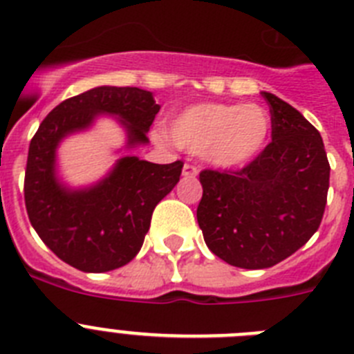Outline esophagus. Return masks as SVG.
Returning a JSON list of instances; mask_svg holds the SVG:
<instances>
[{
    "label": "esophagus",
    "instance_id": "1",
    "mask_svg": "<svg viewBox=\"0 0 354 354\" xmlns=\"http://www.w3.org/2000/svg\"><path fill=\"white\" fill-rule=\"evenodd\" d=\"M183 175L184 177H196L198 175V167H195L192 162H186L183 168Z\"/></svg>",
    "mask_w": 354,
    "mask_h": 354
}]
</instances>
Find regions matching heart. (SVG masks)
Returning a JSON list of instances; mask_svg holds the SVG:
<instances>
[{"mask_svg":"<svg viewBox=\"0 0 354 354\" xmlns=\"http://www.w3.org/2000/svg\"><path fill=\"white\" fill-rule=\"evenodd\" d=\"M270 131V113L259 104L216 102L189 106L168 127L175 145L220 168L252 161L264 149Z\"/></svg>","mask_w":354,"mask_h":354,"instance_id":"obj_1","label":"heart"}]
</instances>
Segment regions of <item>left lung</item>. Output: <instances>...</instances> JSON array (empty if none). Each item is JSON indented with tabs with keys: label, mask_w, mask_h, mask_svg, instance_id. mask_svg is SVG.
<instances>
[{
	"label": "left lung",
	"mask_w": 354,
	"mask_h": 354,
	"mask_svg": "<svg viewBox=\"0 0 354 354\" xmlns=\"http://www.w3.org/2000/svg\"><path fill=\"white\" fill-rule=\"evenodd\" d=\"M271 142L237 170H202L196 220L216 257L264 270L301 248L323 220L330 162L319 131L298 109L262 92Z\"/></svg>",
	"instance_id": "obj_1"
}]
</instances>
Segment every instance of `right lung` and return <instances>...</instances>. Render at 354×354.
Segmentation results:
<instances>
[{
    "mask_svg": "<svg viewBox=\"0 0 354 354\" xmlns=\"http://www.w3.org/2000/svg\"><path fill=\"white\" fill-rule=\"evenodd\" d=\"M158 111L147 90L97 86L60 102L31 138L24 174L28 218L48 248L72 268L102 273L133 261L156 205L179 183L184 162L124 158L108 179L71 192L55 177L56 145L65 134L88 127L97 113L118 115L129 131V145L145 143Z\"/></svg>",
    "mask_w": 354,
    "mask_h": 354,
    "instance_id": "add662e5",
    "label": "right lung"
}]
</instances>
